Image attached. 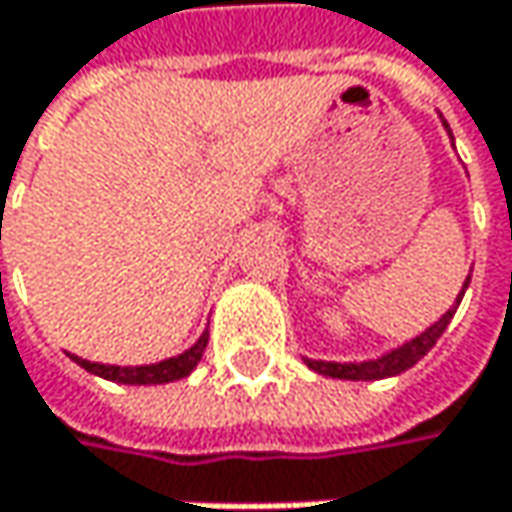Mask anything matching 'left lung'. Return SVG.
<instances>
[{
    "label": "left lung",
    "mask_w": 512,
    "mask_h": 512,
    "mask_svg": "<svg viewBox=\"0 0 512 512\" xmlns=\"http://www.w3.org/2000/svg\"><path fill=\"white\" fill-rule=\"evenodd\" d=\"M442 124H445V130H448V136H451L448 121H442ZM451 139H454V136H451ZM468 281H471V275L462 281V290L457 293V302H454L433 326H427L421 335H415L412 341H406V344H400V347L382 353L379 358H367V361H323V358H305V364H308L314 373H323V376H332V379H353V382H358V379H361V382L388 379V376H397V373L409 370L412 364H418L421 358L436 347V341L442 338V332H445L448 323L454 320L462 296H465V290H468Z\"/></svg>",
    "instance_id": "obj_1"
}]
</instances>
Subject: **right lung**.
Returning <instances> with one entry per match:
<instances>
[{
    "mask_svg": "<svg viewBox=\"0 0 512 512\" xmlns=\"http://www.w3.org/2000/svg\"><path fill=\"white\" fill-rule=\"evenodd\" d=\"M204 347H207V332H201V338L189 347V350H183L180 356H171V358H162V361H154V364H127V367H121V364H100V361H88V358H79V356H67L73 358L79 367H85L88 373H94V376H100V379H109V382H121V385H165V382H177V379H183V376H189L195 367H198V361L204 356Z\"/></svg>",
    "mask_w": 512,
    "mask_h": 512,
    "instance_id": "right-lung-1",
    "label": "right lung"
}]
</instances>
